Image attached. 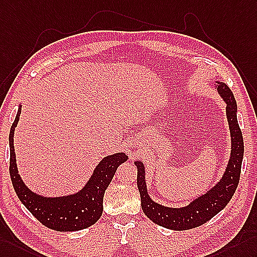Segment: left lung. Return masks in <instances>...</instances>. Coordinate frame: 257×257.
<instances>
[{
  "mask_svg": "<svg viewBox=\"0 0 257 257\" xmlns=\"http://www.w3.org/2000/svg\"><path fill=\"white\" fill-rule=\"evenodd\" d=\"M217 90L227 103V118L231 133V157L220 182L211 190L182 208H170L155 203L149 197L146 182L145 168L143 162L136 161L137 187L141 194L142 209L150 220L171 230H189L202 226L226 207L232 198L239 184L241 166L244 153L243 136L236 120V102L232 91L224 84L217 81Z\"/></svg>",
  "mask_w": 257,
  "mask_h": 257,
  "instance_id": "1",
  "label": "left lung"
}]
</instances>
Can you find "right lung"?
<instances>
[{"label": "right lung", "mask_w": 257, "mask_h": 257, "mask_svg": "<svg viewBox=\"0 0 257 257\" xmlns=\"http://www.w3.org/2000/svg\"><path fill=\"white\" fill-rule=\"evenodd\" d=\"M22 105L17 111L10 132V176L20 201L33 216L43 224L56 231H77L96 223L103 210V195L117 167L127 156L117 153L99 162L87 184L78 193L63 197H43L31 192L24 184L16 167L14 153V131L20 121Z\"/></svg>", "instance_id": "right-lung-1"}]
</instances>
